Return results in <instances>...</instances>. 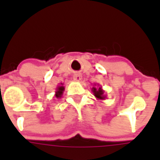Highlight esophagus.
<instances>
[{
    "instance_id": "obj_1",
    "label": "esophagus",
    "mask_w": 160,
    "mask_h": 160,
    "mask_svg": "<svg viewBox=\"0 0 160 160\" xmlns=\"http://www.w3.org/2000/svg\"><path fill=\"white\" fill-rule=\"evenodd\" d=\"M73 79H74L75 81L79 82L82 79V75L79 73H74V74H73Z\"/></svg>"
}]
</instances>
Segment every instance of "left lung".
Returning a JSON list of instances; mask_svg holds the SVG:
<instances>
[{
	"instance_id": "left-lung-1",
	"label": "left lung",
	"mask_w": 160,
	"mask_h": 160,
	"mask_svg": "<svg viewBox=\"0 0 160 160\" xmlns=\"http://www.w3.org/2000/svg\"><path fill=\"white\" fill-rule=\"evenodd\" d=\"M92 91H93V93H94V95L95 96L96 98H100V99H104L103 90H102L101 87H99V88L98 89V90L96 88H94V87H93Z\"/></svg>"
}]
</instances>
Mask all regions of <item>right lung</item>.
Returning a JSON list of instances; mask_svg holds the SVG:
<instances>
[{
    "instance_id": "add662e5",
    "label": "right lung",
    "mask_w": 160,
    "mask_h": 160,
    "mask_svg": "<svg viewBox=\"0 0 160 160\" xmlns=\"http://www.w3.org/2000/svg\"><path fill=\"white\" fill-rule=\"evenodd\" d=\"M63 90H64V87H59L58 88L57 93H56V97H57V98L61 97V96H62V94Z\"/></svg>"
}]
</instances>
